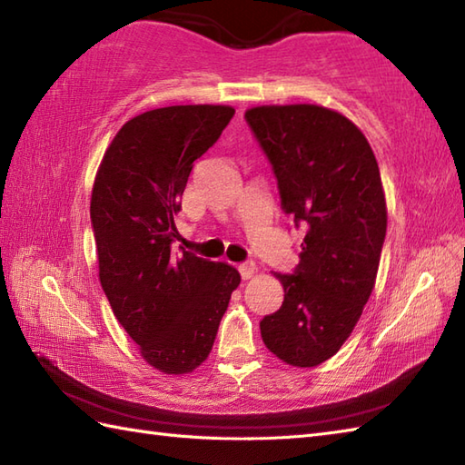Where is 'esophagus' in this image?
I'll return each instance as SVG.
<instances>
[{
  "mask_svg": "<svg viewBox=\"0 0 465 465\" xmlns=\"http://www.w3.org/2000/svg\"><path fill=\"white\" fill-rule=\"evenodd\" d=\"M238 270H240L243 280H250V278H253V273H255V263L253 262H243V263L238 265Z\"/></svg>",
  "mask_w": 465,
  "mask_h": 465,
  "instance_id": "obj_1",
  "label": "esophagus"
}]
</instances>
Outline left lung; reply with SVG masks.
<instances>
[{
  "mask_svg": "<svg viewBox=\"0 0 465 465\" xmlns=\"http://www.w3.org/2000/svg\"><path fill=\"white\" fill-rule=\"evenodd\" d=\"M245 122L272 163L282 210L305 227L262 338L282 361L313 368L338 353L373 290L388 227L380 167L365 135L328 107L262 105Z\"/></svg>",
  "mask_w": 465,
  "mask_h": 465,
  "instance_id": "1",
  "label": "left lung"
}]
</instances>
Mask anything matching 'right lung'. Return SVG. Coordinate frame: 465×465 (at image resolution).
<instances>
[{"label":"right lung","mask_w":465,"mask_h":465,"mask_svg":"<svg viewBox=\"0 0 465 465\" xmlns=\"http://www.w3.org/2000/svg\"><path fill=\"white\" fill-rule=\"evenodd\" d=\"M230 105H172L135 115L107 147L92 192L100 282L117 322L163 373L193 371L212 351L240 272L173 253L193 162L220 140Z\"/></svg>","instance_id":"right-lung-1"}]
</instances>
